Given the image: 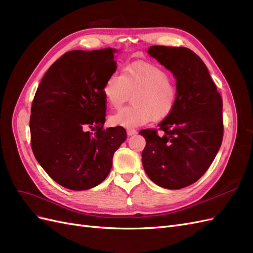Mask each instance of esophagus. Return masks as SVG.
Masks as SVG:
<instances>
[{"mask_svg": "<svg viewBox=\"0 0 253 253\" xmlns=\"http://www.w3.org/2000/svg\"><path fill=\"white\" fill-rule=\"evenodd\" d=\"M137 133V131L136 129H134V128H127L126 129V134L128 135V136H132V135H134V134H136Z\"/></svg>", "mask_w": 253, "mask_h": 253, "instance_id": "esophagus-1", "label": "esophagus"}]
</instances>
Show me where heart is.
Wrapping results in <instances>:
<instances>
[{
	"label": "heart",
	"mask_w": 253,
	"mask_h": 253,
	"mask_svg": "<svg viewBox=\"0 0 253 253\" xmlns=\"http://www.w3.org/2000/svg\"><path fill=\"white\" fill-rule=\"evenodd\" d=\"M103 96L111 108L118 109L132 95L129 106L110 116L112 126L137 127L151 120L160 121L173 112L178 99L175 80L164 68L149 62H134L111 74L103 85Z\"/></svg>",
	"instance_id": "heart-1"
}]
</instances>
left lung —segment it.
Wrapping results in <instances>:
<instances>
[{
	"label": "left lung",
	"instance_id": "left-lung-1",
	"mask_svg": "<svg viewBox=\"0 0 253 253\" xmlns=\"http://www.w3.org/2000/svg\"><path fill=\"white\" fill-rule=\"evenodd\" d=\"M148 52L175 76L178 99L158 129L139 132L147 141L142 165L156 185L181 189L200 179L217 154L224 135L223 99L194 51L154 45Z\"/></svg>",
	"mask_w": 253,
	"mask_h": 253
}]
</instances>
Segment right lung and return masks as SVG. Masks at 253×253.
<instances>
[{
	"instance_id": "right-lung-1",
	"label": "right lung",
	"mask_w": 253,
	"mask_h": 253,
	"mask_svg": "<svg viewBox=\"0 0 253 253\" xmlns=\"http://www.w3.org/2000/svg\"><path fill=\"white\" fill-rule=\"evenodd\" d=\"M115 49L71 50L45 73L34 97L30 142L38 163L59 185L87 190L109 175L126 139L122 126L104 127L103 85L116 71Z\"/></svg>"
}]
</instances>
